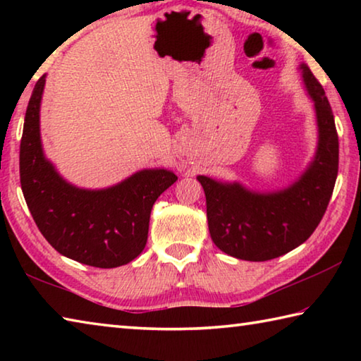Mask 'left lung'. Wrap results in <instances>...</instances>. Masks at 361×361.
Instances as JSON below:
<instances>
[{
	"mask_svg": "<svg viewBox=\"0 0 361 361\" xmlns=\"http://www.w3.org/2000/svg\"><path fill=\"white\" fill-rule=\"evenodd\" d=\"M299 71L317 122L315 154L304 172L286 188L264 192L239 181L197 176L207 199L212 240L237 259L267 261L295 250L312 235L331 199L339 164L334 116L309 66L301 63Z\"/></svg>",
	"mask_w": 361,
	"mask_h": 361,
	"instance_id": "1",
	"label": "left lung"
}]
</instances>
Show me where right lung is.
<instances>
[{"mask_svg": "<svg viewBox=\"0 0 361 361\" xmlns=\"http://www.w3.org/2000/svg\"><path fill=\"white\" fill-rule=\"evenodd\" d=\"M44 85L46 75L35 84L20 142V185L28 210L60 255L102 269L124 266L143 252L152 205L178 176L167 169H143L108 188L71 185L42 149Z\"/></svg>", "mask_w": 361, "mask_h": 361, "instance_id": "obj_1", "label": "right lung"}]
</instances>
